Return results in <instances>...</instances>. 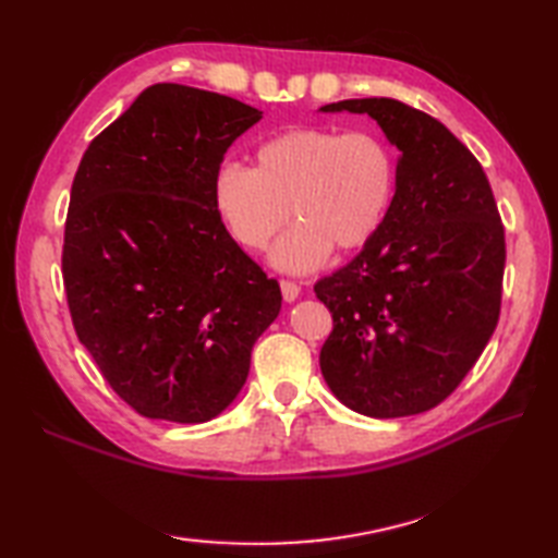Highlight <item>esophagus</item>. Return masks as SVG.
<instances>
[{"label":"esophagus","instance_id":"esophagus-1","mask_svg":"<svg viewBox=\"0 0 558 558\" xmlns=\"http://www.w3.org/2000/svg\"><path fill=\"white\" fill-rule=\"evenodd\" d=\"M280 290H282V298H286V302H294L302 292L298 282H292V280H280Z\"/></svg>","mask_w":558,"mask_h":558}]
</instances>
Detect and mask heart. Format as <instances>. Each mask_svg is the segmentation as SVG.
Listing matches in <instances>:
<instances>
[{
	"label": "heart",
	"mask_w": 558,
	"mask_h": 558,
	"mask_svg": "<svg viewBox=\"0 0 558 558\" xmlns=\"http://www.w3.org/2000/svg\"><path fill=\"white\" fill-rule=\"evenodd\" d=\"M396 192V156L386 141L352 129L294 126L256 148V168L222 162L213 204L242 246L258 252L282 225H298L272 248V264L302 272L330 248L357 252L374 240Z\"/></svg>",
	"instance_id": "heart-1"
}]
</instances>
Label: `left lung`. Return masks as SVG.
<instances>
[{
	"label": "left lung",
	"mask_w": 558,
	"mask_h": 558,
	"mask_svg": "<svg viewBox=\"0 0 558 558\" xmlns=\"http://www.w3.org/2000/svg\"><path fill=\"white\" fill-rule=\"evenodd\" d=\"M322 110L366 112L400 150L384 225L314 286L333 316L322 374L352 410L410 417L453 393L499 324L504 222L480 160L432 114L393 98Z\"/></svg>",
	"instance_id": "1"
}]
</instances>
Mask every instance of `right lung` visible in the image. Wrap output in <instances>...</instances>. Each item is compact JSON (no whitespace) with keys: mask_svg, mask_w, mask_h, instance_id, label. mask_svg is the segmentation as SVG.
<instances>
[{"mask_svg":"<svg viewBox=\"0 0 558 558\" xmlns=\"http://www.w3.org/2000/svg\"><path fill=\"white\" fill-rule=\"evenodd\" d=\"M260 112L220 93L156 83L90 141L62 246L78 340L148 420L208 422L246 381L280 286L213 204L225 153Z\"/></svg>","mask_w":558,"mask_h":558,"instance_id":"add662e5","label":"right lung"}]
</instances>
